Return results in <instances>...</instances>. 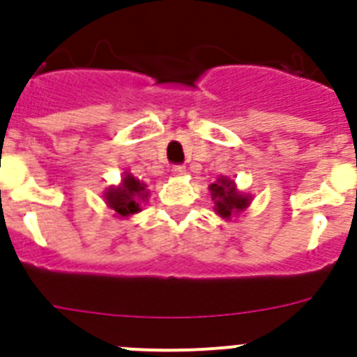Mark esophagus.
<instances>
[{"label": "esophagus", "instance_id": "1", "mask_svg": "<svg viewBox=\"0 0 357 357\" xmlns=\"http://www.w3.org/2000/svg\"><path fill=\"white\" fill-rule=\"evenodd\" d=\"M172 173L175 176H184L185 175V168H184V166H173Z\"/></svg>", "mask_w": 357, "mask_h": 357}]
</instances>
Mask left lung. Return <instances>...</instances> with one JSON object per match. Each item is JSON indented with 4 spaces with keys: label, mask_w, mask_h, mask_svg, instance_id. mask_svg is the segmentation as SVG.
Listing matches in <instances>:
<instances>
[{
    "label": "left lung",
    "mask_w": 357,
    "mask_h": 357,
    "mask_svg": "<svg viewBox=\"0 0 357 357\" xmlns=\"http://www.w3.org/2000/svg\"><path fill=\"white\" fill-rule=\"evenodd\" d=\"M209 193L213 198L214 213L225 222H230L232 218H238L252 204V195L238 189L232 178L223 175L209 185Z\"/></svg>",
    "instance_id": "1"
}]
</instances>
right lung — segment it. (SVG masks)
Here are the masks:
<instances>
[{
  "mask_svg": "<svg viewBox=\"0 0 357 357\" xmlns=\"http://www.w3.org/2000/svg\"><path fill=\"white\" fill-rule=\"evenodd\" d=\"M148 197L150 191L146 189V184L135 178L130 172L123 173L121 182L118 185H109L103 193L107 207L119 220L141 213V207L146 206Z\"/></svg>",
  "mask_w": 357,
  "mask_h": 357,
  "instance_id": "add662e5",
  "label": "right lung"
}]
</instances>
